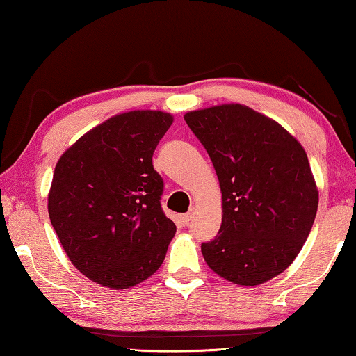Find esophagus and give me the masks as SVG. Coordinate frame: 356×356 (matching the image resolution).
I'll list each match as a JSON object with an SVG mask.
<instances>
[{
  "instance_id": "34e87169",
  "label": "esophagus",
  "mask_w": 356,
  "mask_h": 356,
  "mask_svg": "<svg viewBox=\"0 0 356 356\" xmlns=\"http://www.w3.org/2000/svg\"><path fill=\"white\" fill-rule=\"evenodd\" d=\"M193 220V213H185V215H180V222H182L184 226H188L190 221Z\"/></svg>"
}]
</instances>
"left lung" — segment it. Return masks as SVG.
Segmentation results:
<instances>
[{
  "label": "left lung",
  "mask_w": 356,
  "mask_h": 356,
  "mask_svg": "<svg viewBox=\"0 0 356 356\" xmlns=\"http://www.w3.org/2000/svg\"><path fill=\"white\" fill-rule=\"evenodd\" d=\"M184 119L221 188V227L201 245L204 261L234 284H264L295 261L314 225L318 190L308 155L282 125L246 105H216Z\"/></svg>",
  "instance_id": "8db88e82"
}]
</instances>
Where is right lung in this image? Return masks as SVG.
<instances>
[{"label":"right lung","instance_id":"add662e5","mask_svg":"<svg viewBox=\"0 0 356 356\" xmlns=\"http://www.w3.org/2000/svg\"><path fill=\"white\" fill-rule=\"evenodd\" d=\"M172 114L135 110L106 119L59 156L48 215L76 270L120 291L163 264L176 225L163 213V180L154 170L156 144Z\"/></svg>","mask_w":356,"mask_h":356}]
</instances>
